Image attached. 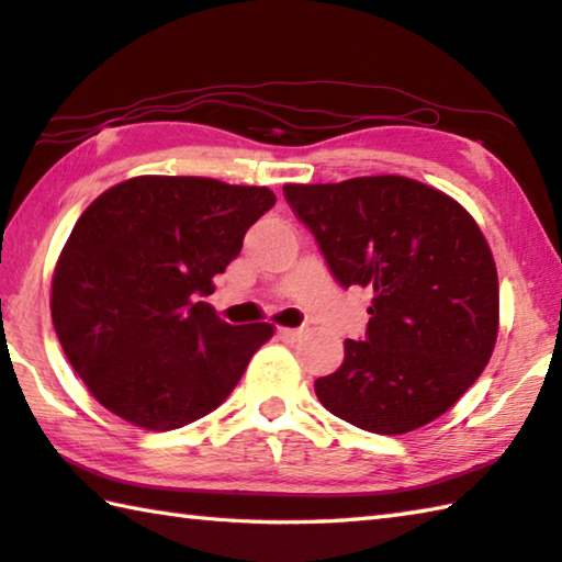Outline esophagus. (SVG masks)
<instances>
[{
  "instance_id": "esophagus-1",
  "label": "esophagus",
  "mask_w": 562,
  "mask_h": 562,
  "mask_svg": "<svg viewBox=\"0 0 562 562\" xmlns=\"http://www.w3.org/2000/svg\"><path fill=\"white\" fill-rule=\"evenodd\" d=\"M278 334H280V339H284V341H297L300 336L304 334V329H288V326H280Z\"/></svg>"
}]
</instances>
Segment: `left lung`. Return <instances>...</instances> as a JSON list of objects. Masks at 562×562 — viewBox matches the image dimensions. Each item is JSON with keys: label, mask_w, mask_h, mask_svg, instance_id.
Returning a JSON list of instances; mask_svg holds the SVG:
<instances>
[{"label": "left lung", "mask_w": 562, "mask_h": 562, "mask_svg": "<svg viewBox=\"0 0 562 562\" xmlns=\"http://www.w3.org/2000/svg\"><path fill=\"white\" fill-rule=\"evenodd\" d=\"M284 199L341 288L373 290L366 339L314 381L331 415L405 435L450 411L492 359L498 334L494 255L447 193L407 177L288 183Z\"/></svg>", "instance_id": "1"}]
</instances>
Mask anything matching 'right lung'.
<instances>
[{"instance_id":"add662e5","label":"right lung","mask_w":562,"mask_h":562,"mask_svg":"<svg viewBox=\"0 0 562 562\" xmlns=\"http://www.w3.org/2000/svg\"><path fill=\"white\" fill-rule=\"evenodd\" d=\"M268 187L203 177H135L90 203L50 282V319L95 401L155 432L226 401L272 324L231 326L201 297L216 290Z\"/></svg>"}]
</instances>
